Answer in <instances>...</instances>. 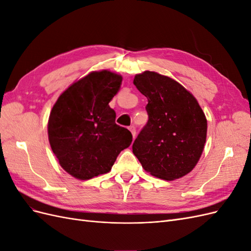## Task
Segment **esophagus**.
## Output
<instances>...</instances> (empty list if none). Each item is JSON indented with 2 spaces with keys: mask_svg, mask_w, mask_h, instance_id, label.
Segmentation results:
<instances>
[{
  "mask_svg": "<svg viewBox=\"0 0 251 251\" xmlns=\"http://www.w3.org/2000/svg\"><path fill=\"white\" fill-rule=\"evenodd\" d=\"M128 130L131 131V133H132V135H133V137L135 138V136H136V127H135V126H128Z\"/></svg>",
  "mask_w": 251,
  "mask_h": 251,
  "instance_id": "1",
  "label": "esophagus"
}]
</instances>
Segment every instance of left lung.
I'll use <instances>...</instances> for the list:
<instances>
[{
  "label": "left lung",
  "mask_w": 251,
  "mask_h": 251,
  "mask_svg": "<svg viewBox=\"0 0 251 251\" xmlns=\"http://www.w3.org/2000/svg\"><path fill=\"white\" fill-rule=\"evenodd\" d=\"M134 85L148 98L149 115L133 143L142 168L155 177L175 180L199 161L207 120L196 98L179 82L156 72L137 74Z\"/></svg>",
  "instance_id": "left-lung-1"
}]
</instances>
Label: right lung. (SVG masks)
Wrapping results in <instances>:
<instances>
[{"label": "right lung", "mask_w": 251, "mask_h": 251, "mask_svg": "<svg viewBox=\"0 0 251 251\" xmlns=\"http://www.w3.org/2000/svg\"><path fill=\"white\" fill-rule=\"evenodd\" d=\"M120 75L92 72L58 97L48 121L49 142L60 166L88 180L111 171L117 156L130 147L132 134L115 124L109 102L121 86Z\"/></svg>", "instance_id": "obj_1"}]
</instances>
